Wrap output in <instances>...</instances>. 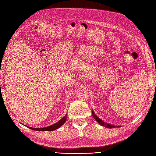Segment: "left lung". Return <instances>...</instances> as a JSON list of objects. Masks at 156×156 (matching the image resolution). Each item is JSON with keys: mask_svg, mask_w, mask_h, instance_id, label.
<instances>
[{"mask_svg": "<svg viewBox=\"0 0 156 156\" xmlns=\"http://www.w3.org/2000/svg\"><path fill=\"white\" fill-rule=\"evenodd\" d=\"M92 116L94 117V118L99 123V125H101V126H105L106 128H116V127H119L121 126H114L113 125H111L109 123H108V122H105L104 121H102L101 119H100L99 117H98L96 114L94 113V111L92 110Z\"/></svg>", "mask_w": 156, "mask_h": 156, "instance_id": "left-lung-1", "label": "left lung"}]
</instances>
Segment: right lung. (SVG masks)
Here are the masks:
<instances>
[{"mask_svg": "<svg viewBox=\"0 0 156 156\" xmlns=\"http://www.w3.org/2000/svg\"><path fill=\"white\" fill-rule=\"evenodd\" d=\"M66 118H67V114H66V115L62 119H61L58 122H56L55 124L52 125L51 126H48L47 127H44V128H32L27 126L31 129L36 130V131H54L60 128L66 122Z\"/></svg>", "mask_w": 156, "mask_h": 156, "instance_id": "1", "label": "right lung"}]
</instances>
